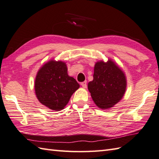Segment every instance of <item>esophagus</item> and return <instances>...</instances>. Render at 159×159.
<instances>
[{
    "instance_id": "1",
    "label": "esophagus",
    "mask_w": 159,
    "mask_h": 159,
    "mask_svg": "<svg viewBox=\"0 0 159 159\" xmlns=\"http://www.w3.org/2000/svg\"><path fill=\"white\" fill-rule=\"evenodd\" d=\"M81 86H82L84 88H86L87 87V82H86V81H85V82L81 83Z\"/></svg>"
}]
</instances>
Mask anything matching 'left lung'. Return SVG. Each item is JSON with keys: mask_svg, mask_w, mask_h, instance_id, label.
Listing matches in <instances>:
<instances>
[{"mask_svg": "<svg viewBox=\"0 0 159 159\" xmlns=\"http://www.w3.org/2000/svg\"><path fill=\"white\" fill-rule=\"evenodd\" d=\"M125 73L112 60L98 61L94 65L93 80L88 84L92 100L99 108L107 109L119 102L124 95Z\"/></svg>", "mask_w": 159, "mask_h": 159, "instance_id": "8db88e82", "label": "left lung"}]
</instances>
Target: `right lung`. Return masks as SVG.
Wrapping results in <instances>:
<instances>
[{
	"instance_id": "add662e5",
	"label": "right lung",
	"mask_w": 159,
	"mask_h": 159,
	"mask_svg": "<svg viewBox=\"0 0 159 159\" xmlns=\"http://www.w3.org/2000/svg\"><path fill=\"white\" fill-rule=\"evenodd\" d=\"M34 88L40 102L50 109L58 111L67 105L80 84L68 75L65 63L51 60L38 71Z\"/></svg>"
}]
</instances>
